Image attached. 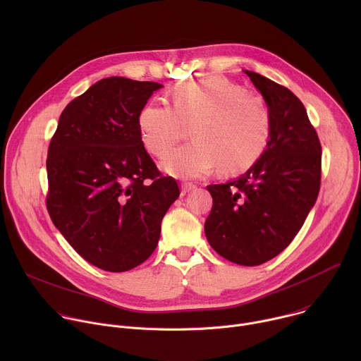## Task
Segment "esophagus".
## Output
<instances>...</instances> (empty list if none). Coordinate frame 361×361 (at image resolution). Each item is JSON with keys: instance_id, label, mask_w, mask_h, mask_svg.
<instances>
[{"instance_id": "34e87169", "label": "esophagus", "mask_w": 361, "mask_h": 361, "mask_svg": "<svg viewBox=\"0 0 361 361\" xmlns=\"http://www.w3.org/2000/svg\"><path fill=\"white\" fill-rule=\"evenodd\" d=\"M194 188H195V185L192 183H183L181 184V194H187V192H190Z\"/></svg>"}]
</instances>
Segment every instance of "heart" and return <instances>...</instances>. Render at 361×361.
Listing matches in <instances>:
<instances>
[{
    "mask_svg": "<svg viewBox=\"0 0 361 361\" xmlns=\"http://www.w3.org/2000/svg\"><path fill=\"white\" fill-rule=\"evenodd\" d=\"M191 127L192 142L164 160L167 173L195 178L217 164L224 173L250 169L264 152L271 135V113L263 97L221 77L184 82L173 91V107L147 104L138 116L144 147L166 157Z\"/></svg>",
    "mask_w": 361,
    "mask_h": 361,
    "instance_id": "b5f03b06",
    "label": "heart"
}]
</instances>
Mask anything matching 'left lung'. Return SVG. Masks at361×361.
I'll list each match as a JSON object with an SVG mask.
<instances>
[{"label": "left lung", "mask_w": 361, "mask_h": 361, "mask_svg": "<svg viewBox=\"0 0 361 361\" xmlns=\"http://www.w3.org/2000/svg\"><path fill=\"white\" fill-rule=\"evenodd\" d=\"M244 73L270 109L271 135L245 174L207 185L213 207L204 231L228 262L260 266L293 241L314 205L322 180V144L295 94L267 77Z\"/></svg>", "instance_id": "left-lung-1"}]
</instances>
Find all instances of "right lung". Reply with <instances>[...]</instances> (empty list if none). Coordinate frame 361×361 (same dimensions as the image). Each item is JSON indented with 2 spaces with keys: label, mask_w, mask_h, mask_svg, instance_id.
<instances>
[{
  "label": "right lung",
  "mask_w": 361,
  "mask_h": 361,
  "mask_svg": "<svg viewBox=\"0 0 361 361\" xmlns=\"http://www.w3.org/2000/svg\"><path fill=\"white\" fill-rule=\"evenodd\" d=\"M163 85L109 77L60 116L47 157V210L92 266L128 271L156 250L161 220L180 188L145 151L138 116Z\"/></svg>",
  "instance_id": "obj_1"
}]
</instances>
